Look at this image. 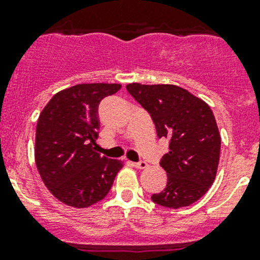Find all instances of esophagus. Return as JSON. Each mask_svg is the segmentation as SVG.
<instances>
[{"mask_svg": "<svg viewBox=\"0 0 260 260\" xmlns=\"http://www.w3.org/2000/svg\"><path fill=\"white\" fill-rule=\"evenodd\" d=\"M134 167L135 168H139V169H144V168L148 167V164H147V162L144 161V160H139V161L134 162Z\"/></svg>", "mask_w": 260, "mask_h": 260, "instance_id": "obj_1", "label": "esophagus"}]
</instances>
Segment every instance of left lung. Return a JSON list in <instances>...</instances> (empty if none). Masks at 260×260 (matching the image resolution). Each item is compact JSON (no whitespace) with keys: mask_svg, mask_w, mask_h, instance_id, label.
<instances>
[{"mask_svg":"<svg viewBox=\"0 0 260 260\" xmlns=\"http://www.w3.org/2000/svg\"><path fill=\"white\" fill-rule=\"evenodd\" d=\"M126 89L150 113L157 137L169 141L160 160L167 186L151 197L152 202L180 208L199 201L215 181L221 147L211 108L173 84L132 83Z\"/></svg>","mask_w":260,"mask_h":260,"instance_id":"1","label":"left lung"}]
</instances>
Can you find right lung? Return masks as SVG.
Listing matches in <instances>:
<instances>
[{"mask_svg":"<svg viewBox=\"0 0 260 260\" xmlns=\"http://www.w3.org/2000/svg\"><path fill=\"white\" fill-rule=\"evenodd\" d=\"M121 84H77L53 96L36 126L35 161L41 180L62 203L86 208L107 197L122 161L93 148L99 104Z\"/></svg>","mask_w":260,"mask_h":260,"instance_id":"right-lung-1","label":"right lung"}]
</instances>
